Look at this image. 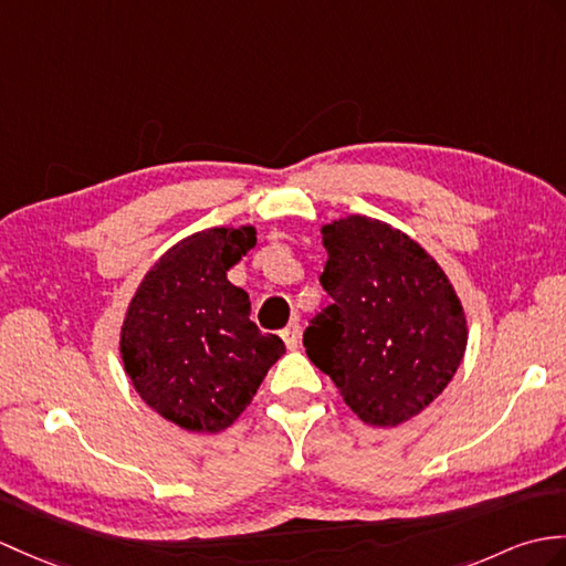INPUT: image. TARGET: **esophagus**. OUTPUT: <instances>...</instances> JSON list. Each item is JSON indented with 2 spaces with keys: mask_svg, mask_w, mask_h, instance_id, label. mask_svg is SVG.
<instances>
[{
  "mask_svg": "<svg viewBox=\"0 0 566 566\" xmlns=\"http://www.w3.org/2000/svg\"><path fill=\"white\" fill-rule=\"evenodd\" d=\"M282 339H284V345L289 349H296L298 347V339H301V325H298V321H292V323L284 327Z\"/></svg>",
  "mask_w": 566,
  "mask_h": 566,
  "instance_id": "1",
  "label": "esophagus"
}]
</instances>
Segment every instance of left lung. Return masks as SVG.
<instances>
[{
	"label": "left lung",
	"instance_id": "left-lung-1",
	"mask_svg": "<svg viewBox=\"0 0 566 566\" xmlns=\"http://www.w3.org/2000/svg\"><path fill=\"white\" fill-rule=\"evenodd\" d=\"M321 233V284L333 304L306 327V354L364 424L398 427L437 400L463 361L461 298L439 262L386 221L352 214Z\"/></svg>",
	"mask_w": 566,
	"mask_h": 566
}]
</instances>
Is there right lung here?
I'll return each mask as SVG.
<instances>
[{
	"label": "right lung",
	"mask_w": 566,
	"mask_h": 566,
	"mask_svg": "<svg viewBox=\"0 0 566 566\" xmlns=\"http://www.w3.org/2000/svg\"><path fill=\"white\" fill-rule=\"evenodd\" d=\"M255 245L253 227L197 231L154 262L129 301L120 357L139 398L180 429L217 433L251 405L284 343L248 318L227 272Z\"/></svg>",
	"instance_id": "obj_1"
}]
</instances>
